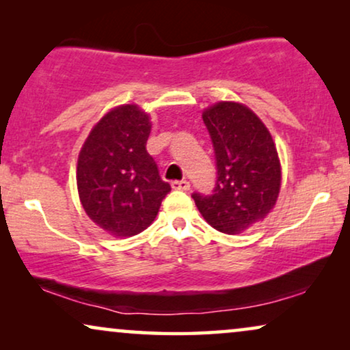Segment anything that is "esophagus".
Listing matches in <instances>:
<instances>
[{
	"label": "esophagus",
	"mask_w": 350,
	"mask_h": 350,
	"mask_svg": "<svg viewBox=\"0 0 350 350\" xmlns=\"http://www.w3.org/2000/svg\"><path fill=\"white\" fill-rule=\"evenodd\" d=\"M172 188L180 189V191H188L189 181L188 180H175V181H172Z\"/></svg>",
	"instance_id": "obj_1"
}]
</instances>
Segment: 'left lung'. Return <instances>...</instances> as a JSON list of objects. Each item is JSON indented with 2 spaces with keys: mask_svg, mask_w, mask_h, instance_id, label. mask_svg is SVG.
I'll use <instances>...</instances> for the list:
<instances>
[{
  "mask_svg": "<svg viewBox=\"0 0 350 350\" xmlns=\"http://www.w3.org/2000/svg\"><path fill=\"white\" fill-rule=\"evenodd\" d=\"M217 161L212 194L193 199L210 226L239 234L271 212L280 191V162L269 131L245 105L215 103L202 113Z\"/></svg>",
  "mask_w": 350,
  "mask_h": 350,
  "instance_id": "1",
  "label": "left lung"
}]
</instances>
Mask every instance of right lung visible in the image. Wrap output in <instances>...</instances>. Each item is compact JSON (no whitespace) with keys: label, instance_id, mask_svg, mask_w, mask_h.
Wrapping results in <instances>:
<instances>
[{"label":"right lung","instance_id":"obj_1","mask_svg":"<svg viewBox=\"0 0 350 350\" xmlns=\"http://www.w3.org/2000/svg\"><path fill=\"white\" fill-rule=\"evenodd\" d=\"M150 118L122 105L100 119L79 152L76 183L95 224L114 237H132L154 221L170 185L146 151Z\"/></svg>","mask_w":350,"mask_h":350}]
</instances>
